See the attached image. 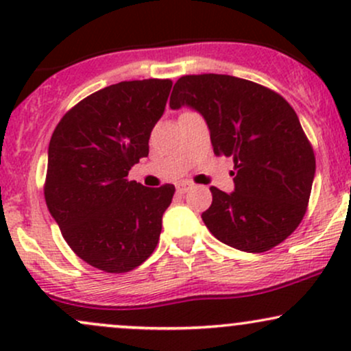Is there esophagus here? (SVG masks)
Wrapping results in <instances>:
<instances>
[{
    "label": "esophagus",
    "instance_id": "34e87169",
    "mask_svg": "<svg viewBox=\"0 0 351 351\" xmlns=\"http://www.w3.org/2000/svg\"><path fill=\"white\" fill-rule=\"evenodd\" d=\"M193 184L191 183H178L176 184V191L178 193H186L188 189H191Z\"/></svg>",
    "mask_w": 351,
    "mask_h": 351
}]
</instances>
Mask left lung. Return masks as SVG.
Instances as JSON below:
<instances>
[{
    "label": "left lung",
    "mask_w": 351,
    "mask_h": 351,
    "mask_svg": "<svg viewBox=\"0 0 351 351\" xmlns=\"http://www.w3.org/2000/svg\"><path fill=\"white\" fill-rule=\"evenodd\" d=\"M170 107L198 112L216 155L234 160V191L211 186L213 203L201 215L209 232L244 252L287 239L305 215L315 176L313 150L287 100L251 80L201 74L178 79Z\"/></svg>",
    "instance_id": "8db88e82"
}]
</instances>
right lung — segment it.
I'll list each match as a JSON object with an SVG mask.
<instances>
[{"instance_id": "right-lung-1", "label": "right lung", "mask_w": 351, "mask_h": 351, "mask_svg": "<svg viewBox=\"0 0 351 351\" xmlns=\"http://www.w3.org/2000/svg\"><path fill=\"white\" fill-rule=\"evenodd\" d=\"M171 86L145 79L100 88L71 108L51 136L47 209L72 251L104 272L138 267L158 244L175 186L147 188L127 176L148 156Z\"/></svg>"}]
</instances>
